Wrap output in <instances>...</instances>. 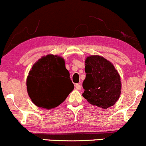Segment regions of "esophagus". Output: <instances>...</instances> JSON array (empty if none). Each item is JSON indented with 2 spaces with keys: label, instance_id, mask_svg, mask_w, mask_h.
Listing matches in <instances>:
<instances>
[{
  "label": "esophagus",
  "instance_id": "1",
  "mask_svg": "<svg viewBox=\"0 0 146 146\" xmlns=\"http://www.w3.org/2000/svg\"><path fill=\"white\" fill-rule=\"evenodd\" d=\"M75 87H76V88L78 90H81V85H80V84H76V85H75Z\"/></svg>",
  "mask_w": 146,
  "mask_h": 146
}]
</instances>
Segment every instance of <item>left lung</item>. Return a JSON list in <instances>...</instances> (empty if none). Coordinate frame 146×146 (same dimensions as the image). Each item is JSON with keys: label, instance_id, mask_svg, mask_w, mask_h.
<instances>
[{"label": "left lung", "instance_id": "left-lung-1", "mask_svg": "<svg viewBox=\"0 0 146 146\" xmlns=\"http://www.w3.org/2000/svg\"><path fill=\"white\" fill-rule=\"evenodd\" d=\"M85 71L83 96L90 104L104 109L113 106L121 89L120 76L113 65L103 56L91 55L85 59Z\"/></svg>", "mask_w": 146, "mask_h": 146}]
</instances>
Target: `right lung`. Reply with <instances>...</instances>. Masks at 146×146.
Masks as SVG:
<instances>
[{
    "instance_id": "1",
    "label": "right lung",
    "mask_w": 146,
    "mask_h": 146,
    "mask_svg": "<svg viewBox=\"0 0 146 146\" xmlns=\"http://www.w3.org/2000/svg\"><path fill=\"white\" fill-rule=\"evenodd\" d=\"M27 92L37 107L50 109L61 104L74 88L61 56H42L29 71Z\"/></svg>"
}]
</instances>
